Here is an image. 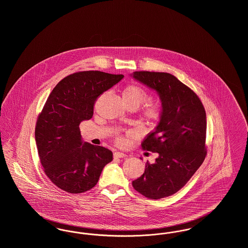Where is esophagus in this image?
I'll return each instance as SVG.
<instances>
[{
	"label": "esophagus",
	"mask_w": 248,
	"mask_h": 248,
	"mask_svg": "<svg viewBox=\"0 0 248 248\" xmlns=\"http://www.w3.org/2000/svg\"><path fill=\"white\" fill-rule=\"evenodd\" d=\"M113 157H114L115 159H120V158H125V157H126V154H123V153H119V152H116V153H114V154H113Z\"/></svg>",
	"instance_id": "esophagus-1"
}]
</instances>
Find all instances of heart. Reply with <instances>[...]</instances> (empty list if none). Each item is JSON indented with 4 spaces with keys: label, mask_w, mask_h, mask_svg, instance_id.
<instances>
[{
    "label": "heart",
    "mask_w": 248,
    "mask_h": 248,
    "mask_svg": "<svg viewBox=\"0 0 248 248\" xmlns=\"http://www.w3.org/2000/svg\"><path fill=\"white\" fill-rule=\"evenodd\" d=\"M123 98L129 108H138L149 98V94L141 86L138 84H129L123 91ZM141 115L149 123H155L162 115L161 107L157 103H148L143 107ZM118 142L122 143L123 139H118Z\"/></svg>",
    "instance_id": "b5f03b06"
}]
</instances>
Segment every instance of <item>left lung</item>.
Masks as SVG:
<instances>
[{"instance_id": "8db88e82", "label": "left lung", "mask_w": 248, "mask_h": 248, "mask_svg": "<svg viewBox=\"0 0 248 248\" xmlns=\"http://www.w3.org/2000/svg\"><path fill=\"white\" fill-rule=\"evenodd\" d=\"M131 76L155 90L162 102L160 122L141 143L158 157L132 182L140 194L157 200L184 187L204 161L205 110L198 95L170 73L135 71Z\"/></svg>"}]
</instances>
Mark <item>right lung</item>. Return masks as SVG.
Listing matches in <instances>:
<instances>
[{
	"mask_svg": "<svg viewBox=\"0 0 248 248\" xmlns=\"http://www.w3.org/2000/svg\"><path fill=\"white\" fill-rule=\"evenodd\" d=\"M123 78L79 71L62 79L49 94L37 119L35 140L44 171L59 189L70 193L92 189L112 161L109 150L82 140L79 125L92 118L97 97Z\"/></svg>",
	"mask_w": 248,
	"mask_h": 248,
	"instance_id": "right-lung-1",
	"label": "right lung"
}]
</instances>
